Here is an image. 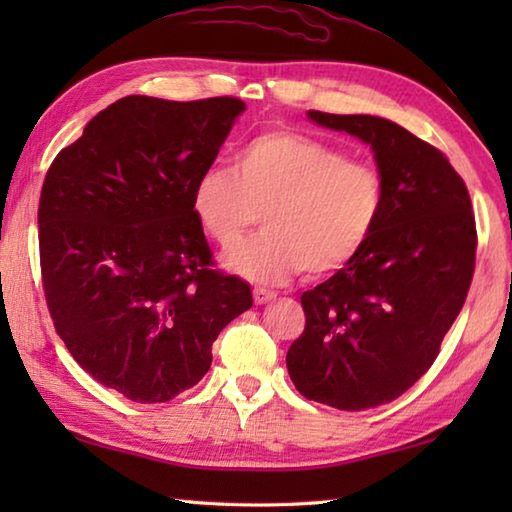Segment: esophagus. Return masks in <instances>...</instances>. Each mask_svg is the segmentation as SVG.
Returning a JSON list of instances; mask_svg holds the SVG:
<instances>
[{"label": "esophagus", "mask_w": 512, "mask_h": 512, "mask_svg": "<svg viewBox=\"0 0 512 512\" xmlns=\"http://www.w3.org/2000/svg\"><path fill=\"white\" fill-rule=\"evenodd\" d=\"M277 295L273 290H266V288H255L253 290V299H255V303L257 306H264V303H268V301H273Z\"/></svg>", "instance_id": "esophagus-1"}]
</instances>
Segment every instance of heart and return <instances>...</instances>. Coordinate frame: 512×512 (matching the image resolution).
Wrapping results in <instances>:
<instances>
[{"label":"heart","instance_id":"obj_1","mask_svg":"<svg viewBox=\"0 0 512 512\" xmlns=\"http://www.w3.org/2000/svg\"><path fill=\"white\" fill-rule=\"evenodd\" d=\"M387 204L385 178L343 149L292 132H264L235 154V171L200 173L191 209L204 235L233 250L262 220L266 231L228 257L259 284L306 270L339 273L376 235Z\"/></svg>","mask_w":512,"mask_h":512}]
</instances>
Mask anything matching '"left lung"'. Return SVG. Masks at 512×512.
Listing matches in <instances>:
<instances>
[{
	"label": "left lung",
	"mask_w": 512,
	"mask_h": 512,
	"mask_svg": "<svg viewBox=\"0 0 512 512\" xmlns=\"http://www.w3.org/2000/svg\"><path fill=\"white\" fill-rule=\"evenodd\" d=\"M308 116L372 145L387 204L363 253L301 295L306 328L286 365L308 400L372 409L429 372L464 306L477 248L473 204L449 158L405 127L367 114Z\"/></svg>",
	"instance_id": "obj_1"
}]
</instances>
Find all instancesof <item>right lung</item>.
I'll return each instance as SVG.
<instances>
[{"label": "right lung", "instance_id": "1", "mask_svg": "<svg viewBox=\"0 0 512 512\" xmlns=\"http://www.w3.org/2000/svg\"><path fill=\"white\" fill-rule=\"evenodd\" d=\"M244 107L235 96H125L43 180L39 262L54 330L96 383L134 402L200 383L217 334L253 306L246 281L215 268L191 209Z\"/></svg>", "mask_w": 512, "mask_h": 512}]
</instances>
